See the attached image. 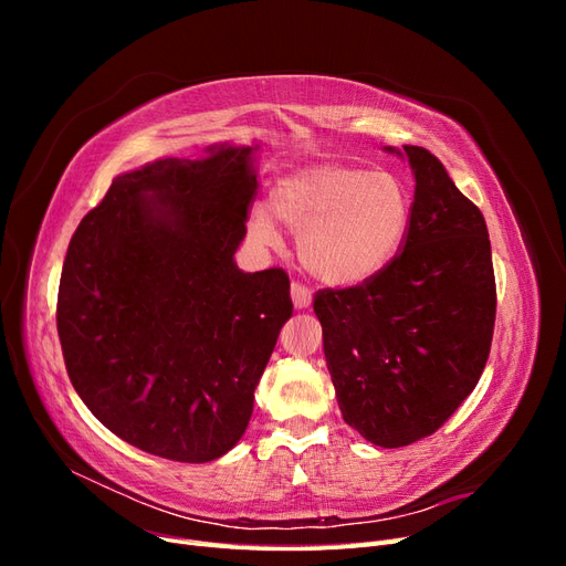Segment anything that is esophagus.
<instances>
[{
    "mask_svg": "<svg viewBox=\"0 0 566 566\" xmlns=\"http://www.w3.org/2000/svg\"><path fill=\"white\" fill-rule=\"evenodd\" d=\"M293 304L295 310H306L312 304V287L302 281H293Z\"/></svg>",
    "mask_w": 566,
    "mask_h": 566,
    "instance_id": "obj_1",
    "label": "esophagus"
}]
</instances>
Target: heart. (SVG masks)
I'll list each match as a JSON object with an SVG mask.
<instances>
[{"instance_id": "obj_1", "label": "heart", "mask_w": 566, "mask_h": 566, "mask_svg": "<svg viewBox=\"0 0 566 566\" xmlns=\"http://www.w3.org/2000/svg\"><path fill=\"white\" fill-rule=\"evenodd\" d=\"M297 231L306 271L335 285L370 279L406 241L410 193L399 177L352 163H314L273 184L266 210L250 219L252 233L276 243V224Z\"/></svg>"}]
</instances>
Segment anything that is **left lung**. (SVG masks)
I'll return each mask as SVG.
<instances>
[{
  "instance_id": "left-lung-1",
  "label": "left lung",
  "mask_w": 566,
  "mask_h": 566,
  "mask_svg": "<svg viewBox=\"0 0 566 566\" xmlns=\"http://www.w3.org/2000/svg\"><path fill=\"white\" fill-rule=\"evenodd\" d=\"M403 150L416 196L401 250L364 283L314 295L342 418L382 449L455 413L482 378L495 323L484 214L430 150Z\"/></svg>"
}]
</instances>
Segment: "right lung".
Instances as JSON below:
<instances>
[{
  "label": "right lung",
  "mask_w": 566,
  "mask_h": 566,
  "mask_svg": "<svg viewBox=\"0 0 566 566\" xmlns=\"http://www.w3.org/2000/svg\"><path fill=\"white\" fill-rule=\"evenodd\" d=\"M250 153L221 146L115 177L67 245V378L98 422L150 455L208 462L233 449L293 316L283 269L233 264L256 196Z\"/></svg>",
  "instance_id": "obj_1"
}]
</instances>
